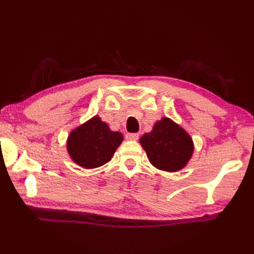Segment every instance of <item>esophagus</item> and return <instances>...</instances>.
<instances>
[{
	"mask_svg": "<svg viewBox=\"0 0 254 254\" xmlns=\"http://www.w3.org/2000/svg\"><path fill=\"white\" fill-rule=\"evenodd\" d=\"M126 138L128 139V141H136L138 139V134L136 133H128L126 135Z\"/></svg>",
	"mask_w": 254,
	"mask_h": 254,
	"instance_id": "1",
	"label": "esophagus"
}]
</instances>
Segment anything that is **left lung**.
Masks as SVG:
<instances>
[{
    "instance_id": "obj_1",
    "label": "left lung",
    "mask_w": 254,
    "mask_h": 254,
    "mask_svg": "<svg viewBox=\"0 0 254 254\" xmlns=\"http://www.w3.org/2000/svg\"><path fill=\"white\" fill-rule=\"evenodd\" d=\"M147 157L156 168L175 172L185 168L194 150L192 137L169 118H161L153 130L139 138Z\"/></svg>"
}]
</instances>
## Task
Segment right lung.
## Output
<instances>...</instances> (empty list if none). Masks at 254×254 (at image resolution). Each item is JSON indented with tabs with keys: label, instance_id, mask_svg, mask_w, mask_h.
<instances>
[{
	"label": "right lung",
	"instance_id": "obj_1",
	"mask_svg": "<svg viewBox=\"0 0 254 254\" xmlns=\"http://www.w3.org/2000/svg\"><path fill=\"white\" fill-rule=\"evenodd\" d=\"M122 141L120 132L111 131L100 117L95 116L69 133L66 149L75 164L94 169L110 161Z\"/></svg>",
	"mask_w": 254,
	"mask_h": 254
}]
</instances>
